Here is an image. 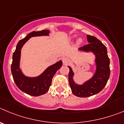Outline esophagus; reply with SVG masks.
<instances>
[{
    "label": "esophagus",
    "mask_w": 124,
    "mask_h": 124,
    "mask_svg": "<svg viewBox=\"0 0 124 124\" xmlns=\"http://www.w3.org/2000/svg\"><path fill=\"white\" fill-rule=\"evenodd\" d=\"M62 62H63V64L66 65V64H67V63H69V59H67V57H63V59H62Z\"/></svg>",
    "instance_id": "esophagus-1"
}]
</instances>
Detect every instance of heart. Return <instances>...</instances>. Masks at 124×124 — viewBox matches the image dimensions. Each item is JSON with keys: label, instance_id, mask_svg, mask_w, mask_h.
<instances>
[{"label": "heart", "instance_id": "1", "mask_svg": "<svg viewBox=\"0 0 124 124\" xmlns=\"http://www.w3.org/2000/svg\"><path fill=\"white\" fill-rule=\"evenodd\" d=\"M73 38V36L70 38ZM81 39H80L78 40V44H80V43H81Z\"/></svg>", "mask_w": 124, "mask_h": 124}]
</instances>
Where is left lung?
<instances>
[{
    "mask_svg": "<svg viewBox=\"0 0 124 124\" xmlns=\"http://www.w3.org/2000/svg\"><path fill=\"white\" fill-rule=\"evenodd\" d=\"M87 39L89 44L80 47V50L92 51L96 55V71L93 77L82 85H78L73 81V73L72 69L69 67L70 88L73 94L80 98L91 96L100 93L106 86L110 76V61L106 47L94 36L87 35Z\"/></svg>",
    "mask_w": 124,
    "mask_h": 124,
    "instance_id": "1",
    "label": "left lung"
}]
</instances>
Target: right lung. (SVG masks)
Here are the masks:
<instances>
[{
	"instance_id": "right-lung-1",
	"label": "right lung",
	"mask_w": 124,
	"mask_h": 124,
	"mask_svg": "<svg viewBox=\"0 0 124 124\" xmlns=\"http://www.w3.org/2000/svg\"><path fill=\"white\" fill-rule=\"evenodd\" d=\"M49 30L40 31H33L28 34L23 39L18 43L16 49L13 54V61L11 65V71L15 84L21 91L29 95L39 96L47 92L52 83L54 74L62 67V61L49 67L40 76L36 78L26 77L21 72L19 68L20 59L21 49L26 41L31 37L48 35Z\"/></svg>"
}]
</instances>
